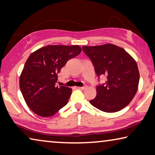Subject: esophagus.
I'll return each instance as SVG.
<instances>
[{
	"label": "esophagus",
	"mask_w": 155,
	"mask_h": 155,
	"mask_svg": "<svg viewBox=\"0 0 155 155\" xmlns=\"http://www.w3.org/2000/svg\"><path fill=\"white\" fill-rule=\"evenodd\" d=\"M87 87V85H85V86H83V87H78V88H79V89H81V90H85L86 89V88Z\"/></svg>",
	"instance_id": "esophagus-1"
}]
</instances>
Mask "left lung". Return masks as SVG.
Segmentation results:
<instances>
[{
    "label": "left lung",
    "mask_w": 155,
    "mask_h": 155,
    "mask_svg": "<svg viewBox=\"0 0 155 155\" xmlns=\"http://www.w3.org/2000/svg\"><path fill=\"white\" fill-rule=\"evenodd\" d=\"M82 48L98 77H106L104 84L97 86V96L90 104L105 112H116L126 107L138 89L139 72L135 60L124 49L113 44Z\"/></svg>",
    "instance_id": "1"
}]
</instances>
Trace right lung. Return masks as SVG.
<instances>
[{"label":"right lung","instance_id":"right-lung-1","mask_svg":"<svg viewBox=\"0 0 155 155\" xmlns=\"http://www.w3.org/2000/svg\"><path fill=\"white\" fill-rule=\"evenodd\" d=\"M78 45H48L29 55L20 76V89L27 105L43 117L53 116L64 107L72 89L56 86L57 74L68 60L81 52Z\"/></svg>","mask_w":155,"mask_h":155}]
</instances>
